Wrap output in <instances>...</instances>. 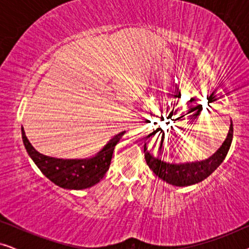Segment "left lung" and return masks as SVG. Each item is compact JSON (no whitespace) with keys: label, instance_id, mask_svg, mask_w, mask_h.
I'll use <instances>...</instances> for the list:
<instances>
[{"label":"left lung","instance_id":"8db88e82","mask_svg":"<svg viewBox=\"0 0 249 249\" xmlns=\"http://www.w3.org/2000/svg\"><path fill=\"white\" fill-rule=\"evenodd\" d=\"M152 134H149L146 139L151 137ZM233 137V127L232 122H231L229 132H228L226 141L217 151L214 153L212 156L209 159L203 160V161H196V162H187V163H169L163 161L159 158V156H154L151 153V151L147 149V142L144 145V153H145V160L149 169L155 173L159 178L164 180L170 185L178 186V187H185L195 185L203 181L207 177L215 171L223 160L229 152V148L231 146V142H232ZM163 139H161L160 142L159 151H161L163 147Z\"/></svg>","mask_w":249,"mask_h":249}]
</instances>
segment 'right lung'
I'll list each match as a JSON object with an SVG mask.
<instances>
[{"instance_id": "obj_1", "label": "right lung", "mask_w": 249, "mask_h": 249, "mask_svg": "<svg viewBox=\"0 0 249 249\" xmlns=\"http://www.w3.org/2000/svg\"><path fill=\"white\" fill-rule=\"evenodd\" d=\"M125 131L115 135L96 155L89 159L63 160L40 154L30 144L21 128L22 142L27 153L46 178L64 189H85L96 185L110 168L115 145Z\"/></svg>"}]
</instances>
